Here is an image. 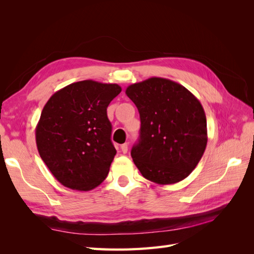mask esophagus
<instances>
[{
  "mask_svg": "<svg viewBox=\"0 0 254 254\" xmlns=\"http://www.w3.org/2000/svg\"><path fill=\"white\" fill-rule=\"evenodd\" d=\"M121 149H122V152H123V153H127V151H128V144H127V143L123 144V145L121 146Z\"/></svg>",
  "mask_w": 254,
  "mask_h": 254,
  "instance_id": "obj_1",
  "label": "esophagus"
}]
</instances>
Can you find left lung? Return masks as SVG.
I'll list each match as a JSON object with an SVG mask.
<instances>
[{
	"label": "left lung",
	"instance_id": "1",
	"mask_svg": "<svg viewBox=\"0 0 254 254\" xmlns=\"http://www.w3.org/2000/svg\"><path fill=\"white\" fill-rule=\"evenodd\" d=\"M126 94L141 119L139 141L131 149L137 170L158 184L186 179L206 147V118L200 102L180 83L161 77L130 84Z\"/></svg>",
	"mask_w": 254,
	"mask_h": 254
}]
</instances>
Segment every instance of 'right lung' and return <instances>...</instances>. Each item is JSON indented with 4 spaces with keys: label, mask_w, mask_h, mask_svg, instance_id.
Here are the masks:
<instances>
[{
    "label": "right lung",
    "mask_w": 254,
    "mask_h": 254,
    "mask_svg": "<svg viewBox=\"0 0 254 254\" xmlns=\"http://www.w3.org/2000/svg\"><path fill=\"white\" fill-rule=\"evenodd\" d=\"M121 91L117 83L77 81L54 93L43 107L37 148L63 186L87 191L106 179L117 153L107 107Z\"/></svg>",
    "instance_id": "add662e5"
}]
</instances>
